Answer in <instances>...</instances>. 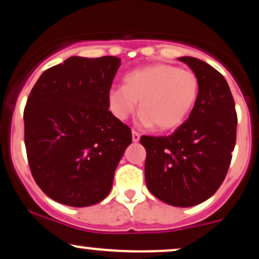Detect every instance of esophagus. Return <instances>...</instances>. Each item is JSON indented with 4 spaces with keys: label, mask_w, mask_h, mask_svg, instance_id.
Segmentation results:
<instances>
[{
    "label": "esophagus",
    "mask_w": 259,
    "mask_h": 259,
    "mask_svg": "<svg viewBox=\"0 0 259 259\" xmlns=\"http://www.w3.org/2000/svg\"><path fill=\"white\" fill-rule=\"evenodd\" d=\"M132 135H133V142H139V140H140V134L136 133V132H134V130H133Z\"/></svg>",
    "instance_id": "obj_1"
}]
</instances>
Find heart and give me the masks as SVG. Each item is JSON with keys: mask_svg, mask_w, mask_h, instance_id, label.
I'll list each match as a JSON object with an SVG mask.
<instances>
[{"mask_svg": "<svg viewBox=\"0 0 259 259\" xmlns=\"http://www.w3.org/2000/svg\"><path fill=\"white\" fill-rule=\"evenodd\" d=\"M198 79L191 70L170 64H154L126 74L123 86L108 91V106L117 119L125 120L140 101L139 123L160 130L180 125L194 108Z\"/></svg>", "mask_w": 259, "mask_h": 259, "instance_id": "obj_1", "label": "heart"}]
</instances>
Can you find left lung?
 Instances as JSON below:
<instances>
[{
    "mask_svg": "<svg viewBox=\"0 0 259 259\" xmlns=\"http://www.w3.org/2000/svg\"><path fill=\"white\" fill-rule=\"evenodd\" d=\"M198 79L189 118L169 136H141L145 179L164 203L192 207L215 194L228 173L236 141L237 117L230 89L218 70L195 57H179Z\"/></svg>",
    "mask_w": 259,
    "mask_h": 259,
    "instance_id": "1",
    "label": "left lung"
}]
</instances>
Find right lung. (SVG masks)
<instances>
[{"label": "right lung", "mask_w": 259, "mask_h": 259, "mask_svg": "<svg viewBox=\"0 0 259 259\" xmlns=\"http://www.w3.org/2000/svg\"><path fill=\"white\" fill-rule=\"evenodd\" d=\"M120 58L73 56L45 70L26 101L24 139L32 177L49 197L89 207L108 196L132 130L112 114L108 91Z\"/></svg>", "instance_id": "add662e5"}]
</instances>
